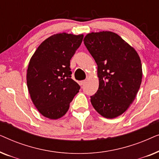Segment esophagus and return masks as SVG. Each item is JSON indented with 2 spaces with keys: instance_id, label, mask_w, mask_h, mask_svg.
<instances>
[{
  "instance_id": "1",
  "label": "esophagus",
  "mask_w": 159,
  "mask_h": 159,
  "mask_svg": "<svg viewBox=\"0 0 159 159\" xmlns=\"http://www.w3.org/2000/svg\"><path fill=\"white\" fill-rule=\"evenodd\" d=\"M86 82V80H82V81H80V85H84V83H85Z\"/></svg>"
}]
</instances>
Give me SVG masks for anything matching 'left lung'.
I'll list each match as a JSON object with an SVG mask.
<instances>
[{
	"label": "left lung",
	"mask_w": 159,
	"mask_h": 159,
	"mask_svg": "<svg viewBox=\"0 0 159 159\" xmlns=\"http://www.w3.org/2000/svg\"><path fill=\"white\" fill-rule=\"evenodd\" d=\"M83 41L98 65L99 87L90 97L91 103L102 116L116 118L127 111L140 89L143 76L140 56L113 32H91Z\"/></svg>",
	"instance_id": "left-lung-1"
}]
</instances>
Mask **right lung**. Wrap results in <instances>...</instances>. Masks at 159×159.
I'll list each match as a JSON object with an SVG mask.
<instances>
[{
	"instance_id": "1",
	"label": "right lung",
	"mask_w": 159,
	"mask_h": 159,
	"mask_svg": "<svg viewBox=\"0 0 159 159\" xmlns=\"http://www.w3.org/2000/svg\"><path fill=\"white\" fill-rule=\"evenodd\" d=\"M83 34L66 32L51 35L39 45L30 58L27 71L28 91L38 111L58 119L68 111L80 87L71 78L70 60Z\"/></svg>"
}]
</instances>
